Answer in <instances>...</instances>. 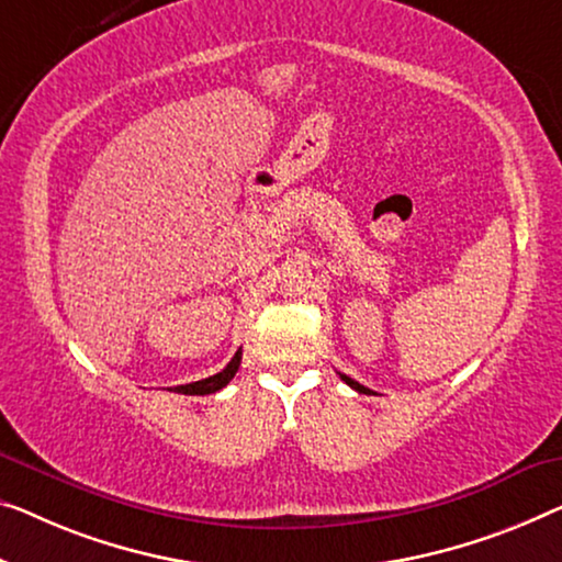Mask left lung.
<instances>
[{
  "label": "left lung",
  "instance_id": "left-lung-1",
  "mask_svg": "<svg viewBox=\"0 0 562 562\" xmlns=\"http://www.w3.org/2000/svg\"><path fill=\"white\" fill-rule=\"evenodd\" d=\"M340 379H342V381H346L350 389H356L358 393H368V396H371V393H373L371 389H366V386H361V383H358V381H353V379H350V375H346V373H340Z\"/></svg>",
  "mask_w": 562,
  "mask_h": 562
}]
</instances>
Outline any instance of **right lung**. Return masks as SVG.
I'll return each mask as SVG.
<instances>
[{
    "label": "right lung",
    "instance_id": "1",
    "mask_svg": "<svg viewBox=\"0 0 562 562\" xmlns=\"http://www.w3.org/2000/svg\"><path fill=\"white\" fill-rule=\"evenodd\" d=\"M241 363V348L234 353L232 361L227 363L224 371H220L216 375H209V379H201L194 383H187V386H176V393H187V396H206V393H214L227 386V383L234 379V373H237V368Z\"/></svg>",
    "mask_w": 562,
    "mask_h": 562
}]
</instances>
